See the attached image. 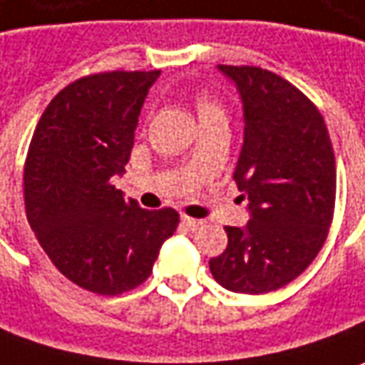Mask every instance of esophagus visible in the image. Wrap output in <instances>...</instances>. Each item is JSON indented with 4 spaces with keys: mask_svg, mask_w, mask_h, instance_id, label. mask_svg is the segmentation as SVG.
<instances>
[{
    "mask_svg": "<svg viewBox=\"0 0 365 365\" xmlns=\"http://www.w3.org/2000/svg\"><path fill=\"white\" fill-rule=\"evenodd\" d=\"M182 223L187 229H191V231H195V229H200L201 225H203V221L201 219H193V217H187V215H183L182 217Z\"/></svg>",
    "mask_w": 365,
    "mask_h": 365,
    "instance_id": "obj_1",
    "label": "esophagus"
}]
</instances>
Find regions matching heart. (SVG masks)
<instances>
[{"mask_svg":"<svg viewBox=\"0 0 365 365\" xmlns=\"http://www.w3.org/2000/svg\"><path fill=\"white\" fill-rule=\"evenodd\" d=\"M195 108H197L200 118L213 116V114H225L223 106H221L217 101H213L211 96H207V94H200V96L195 98Z\"/></svg>","mask_w":365,"mask_h":365,"instance_id":"heart-1","label":"heart"}]
</instances>
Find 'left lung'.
Returning a JSON list of instances; mask_svg holds the SVG:
<instances>
[{
  "label": "left lung",
  "mask_w": 365,
  "mask_h": 365,
  "mask_svg": "<svg viewBox=\"0 0 365 365\" xmlns=\"http://www.w3.org/2000/svg\"><path fill=\"white\" fill-rule=\"evenodd\" d=\"M217 68L243 101L233 180L251 219L225 227L227 249L209 269L227 290L264 294L307 271L328 237L336 203L332 142L318 108L282 76L261 67Z\"/></svg>",
  "instance_id": "left-lung-1"
}]
</instances>
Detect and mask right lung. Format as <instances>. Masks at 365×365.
Segmentation results:
<instances>
[{
    "label": "right lung",
    "mask_w": 365,
    "mask_h": 365,
    "mask_svg": "<svg viewBox=\"0 0 365 365\" xmlns=\"http://www.w3.org/2000/svg\"><path fill=\"white\" fill-rule=\"evenodd\" d=\"M158 76L112 71L65 86L41 114L25 160V211L37 241L61 274L103 297L140 287L180 223L175 209L148 211L112 185Z\"/></svg>",
    "instance_id": "right-lung-1"
}]
</instances>
